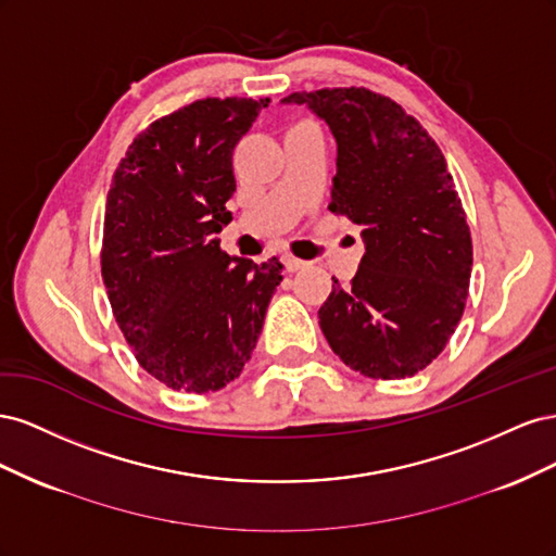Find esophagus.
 <instances>
[{
    "label": "esophagus",
    "instance_id": "obj_1",
    "mask_svg": "<svg viewBox=\"0 0 556 556\" xmlns=\"http://www.w3.org/2000/svg\"><path fill=\"white\" fill-rule=\"evenodd\" d=\"M280 262H282L285 271H288V274H294V271H299V268L306 266V262H301V260H296V257H292V255H285Z\"/></svg>",
    "mask_w": 556,
    "mask_h": 556
}]
</instances>
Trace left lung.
Returning a JSON list of instances; mask_svg holds the SVG:
<instances>
[{"label":"left lung","instance_id":"1","mask_svg":"<svg viewBox=\"0 0 556 556\" xmlns=\"http://www.w3.org/2000/svg\"><path fill=\"white\" fill-rule=\"evenodd\" d=\"M339 143L329 211L364 227L357 276L317 311L352 371L399 380L441 355L464 315L473 241L441 148L394 99L366 88L292 92Z\"/></svg>","mask_w":556,"mask_h":556}]
</instances>
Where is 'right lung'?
Returning a JSON list of instances; mask_svg holds the SVG:
<instances>
[{"mask_svg":"<svg viewBox=\"0 0 556 556\" xmlns=\"http://www.w3.org/2000/svg\"><path fill=\"white\" fill-rule=\"evenodd\" d=\"M271 99L206 97L150 123L127 148L104 211L102 278L141 368L169 390L206 394L243 371L282 264L233 260L231 155Z\"/></svg>","mask_w":556,"mask_h":556,"instance_id":"1","label":"right lung"}]
</instances>
